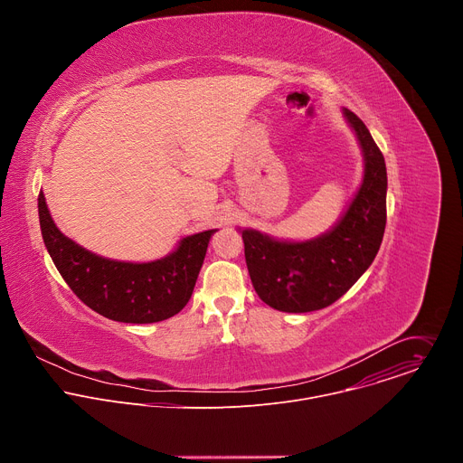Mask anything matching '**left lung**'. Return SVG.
<instances>
[{
  "label": "left lung",
  "mask_w": 463,
  "mask_h": 463,
  "mask_svg": "<svg viewBox=\"0 0 463 463\" xmlns=\"http://www.w3.org/2000/svg\"><path fill=\"white\" fill-rule=\"evenodd\" d=\"M364 175L343 218L317 238L286 241L243 229L245 261L258 297L286 313H307L339 300L372 266L386 225V166L364 122L350 109Z\"/></svg>",
  "instance_id": "1"
}]
</instances>
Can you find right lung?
<instances>
[{"instance_id":"1","label":"right lung","mask_w":463,"mask_h":463,"mask_svg":"<svg viewBox=\"0 0 463 463\" xmlns=\"http://www.w3.org/2000/svg\"><path fill=\"white\" fill-rule=\"evenodd\" d=\"M38 216L47 252L65 284L93 311L129 324L166 320L186 306L216 232L186 236L165 258L134 263L102 258L61 234L43 192L38 195Z\"/></svg>"}]
</instances>
